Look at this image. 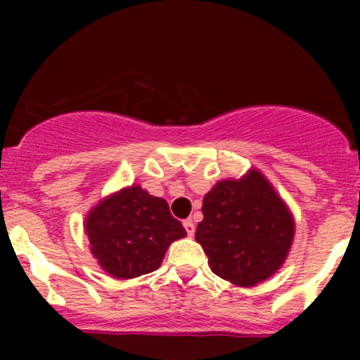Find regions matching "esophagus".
Returning <instances> with one entry per match:
<instances>
[{
  "mask_svg": "<svg viewBox=\"0 0 360 360\" xmlns=\"http://www.w3.org/2000/svg\"><path fill=\"white\" fill-rule=\"evenodd\" d=\"M183 224H184V230H186V233L190 235V237H193V235H195V223H193V219H186Z\"/></svg>",
  "mask_w": 360,
  "mask_h": 360,
  "instance_id": "esophagus-1",
  "label": "esophagus"
}]
</instances>
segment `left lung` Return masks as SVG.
Segmentation results:
<instances>
[{"label":"left lung","instance_id":"8db88e82","mask_svg":"<svg viewBox=\"0 0 360 360\" xmlns=\"http://www.w3.org/2000/svg\"><path fill=\"white\" fill-rule=\"evenodd\" d=\"M195 240L217 277L252 288L277 274L294 240V217L257 169L217 181L202 203Z\"/></svg>","mask_w":360,"mask_h":360}]
</instances>
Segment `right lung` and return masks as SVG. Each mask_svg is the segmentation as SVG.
<instances>
[{"mask_svg":"<svg viewBox=\"0 0 360 360\" xmlns=\"http://www.w3.org/2000/svg\"><path fill=\"white\" fill-rule=\"evenodd\" d=\"M83 228L99 266L120 281L155 271L169 245L186 237L183 224L170 214L169 203L139 184L97 202Z\"/></svg>","mask_w":360,"mask_h":360,"instance_id":"add662e5","label":"right lung"}]
</instances>
